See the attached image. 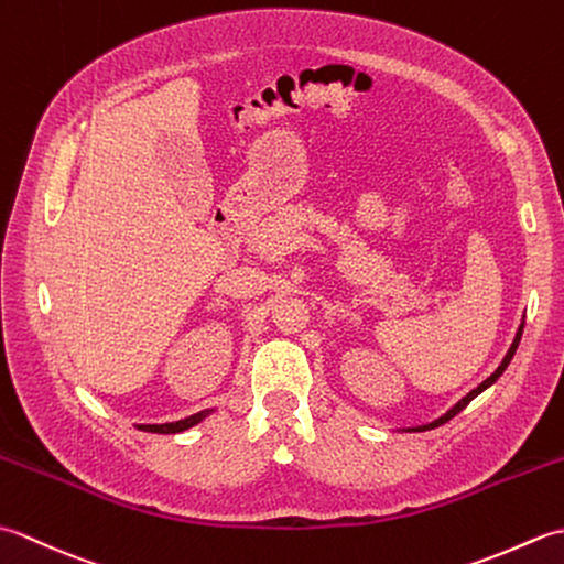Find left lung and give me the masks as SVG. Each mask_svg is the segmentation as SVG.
I'll return each mask as SVG.
<instances>
[{
    "label": "left lung",
    "instance_id": "obj_1",
    "mask_svg": "<svg viewBox=\"0 0 564 564\" xmlns=\"http://www.w3.org/2000/svg\"><path fill=\"white\" fill-rule=\"evenodd\" d=\"M521 334H523V325L519 327V332H517V339H513V344H511V349H509V354L505 356V361H501V366L495 370V373L492 376H489L485 382H482V386H477L470 394H465V398L458 402V404H455L453 406V410L451 412H446V414H443L441 419H436V422L434 424H429V426H419V429H414V431H426V429H434V426H441V424H446L448 422V419H453L455 414H458V412H463L465 410V406L467 404H470L475 398H477V394H480L482 390H487L489 386H492V382H497V378L501 376V373H505V370H507V366L511 364V358H513V354H517V349H519V341H521Z\"/></svg>",
    "mask_w": 564,
    "mask_h": 564
}]
</instances>
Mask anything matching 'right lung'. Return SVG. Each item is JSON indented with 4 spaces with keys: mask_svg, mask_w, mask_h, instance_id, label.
<instances>
[{
    "mask_svg": "<svg viewBox=\"0 0 564 564\" xmlns=\"http://www.w3.org/2000/svg\"><path fill=\"white\" fill-rule=\"evenodd\" d=\"M208 414H210V410H203V412H198V414H194V416L182 419V422H172V424H142V426H138V429L152 431V434H178V431L191 429L194 424H198L200 419H206Z\"/></svg>",
    "mask_w": 564,
    "mask_h": 564,
    "instance_id": "add662e5",
    "label": "right lung"
}]
</instances>
